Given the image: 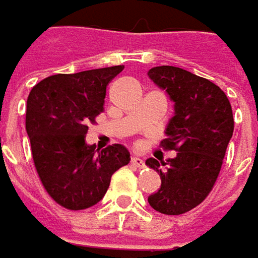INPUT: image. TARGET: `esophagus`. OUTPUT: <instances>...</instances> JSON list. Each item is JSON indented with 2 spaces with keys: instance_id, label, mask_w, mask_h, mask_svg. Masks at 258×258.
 I'll list each match as a JSON object with an SVG mask.
<instances>
[{
  "instance_id": "34e87169",
  "label": "esophagus",
  "mask_w": 258,
  "mask_h": 258,
  "mask_svg": "<svg viewBox=\"0 0 258 258\" xmlns=\"http://www.w3.org/2000/svg\"><path fill=\"white\" fill-rule=\"evenodd\" d=\"M131 165L136 167V168H143L144 167V160L140 158V157H133L131 158Z\"/></svg>"
}]
</instances>
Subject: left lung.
<instances>
[{"instance_id": "1", "label": "left lung", "mask_w": 258, "mask_h": 258, "mask_svg": "<svg viewBox=\"0 0 258 258\" xmlns=\"http://www.w3.org/2000/svg\"><path fill=\"white\" fill-rule=\"evenodd\" d=\"M148 77L174 102L161 146L177 151L167 161L146 160L161 178L148 203L156 211L178 216L203 203L217 180L234 131L233 111L220 87L190 71L161 66Z\"/></svg>"}]
</instances>
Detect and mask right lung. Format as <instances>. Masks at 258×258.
Wrapping results in <instances>:
<instances>
[{"mask_svg": "<svg viewBox=\"0 0 258 258\" xmlns=\"http://www.w3.org/2000/svg\"><path fill=\"white\" fill-rule=\"evenodd\" d=\"M124 66L44 78L27 100L25 130L40 180L52 200L84 210L102 200L111 175L130 163L128 150H95L85 141L88 124L104 110L107 85Z\"/></svg>", "mask_w": 258, "mask_h": 258, "instance_id": "right-lung-1", "label": "right lung"}]
</instances>
